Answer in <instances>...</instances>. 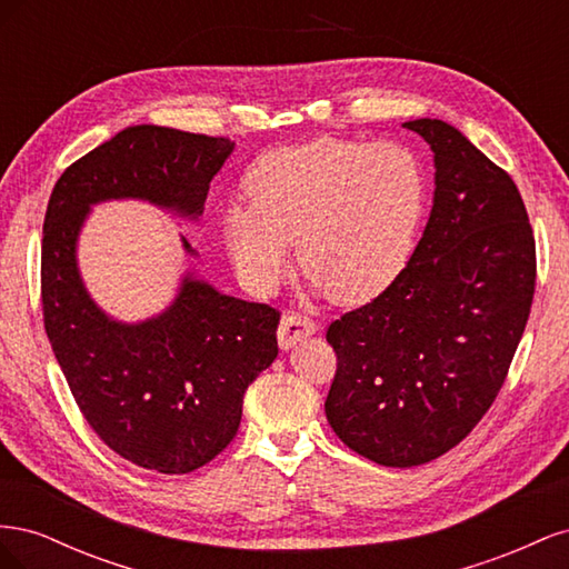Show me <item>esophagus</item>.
Masks as SVG:
<instances>
[{"label": "esophagus", "mask_w": 569, "mask_h": 569, "mask_svg": "<svg viewBox=\"0 0 569 569\" xmlns=\"http://www.w3.org/2000/svg\"><path fill=\"white\" fill-rule=\"evenodd\" d=\"M316 332H318V325L311 318L299 316V313H287V316H282L280 327H278L280 349L282 351L295 349L301 339L313 337Z\"/></svg>", "instance_id": "1"}]
</instances>
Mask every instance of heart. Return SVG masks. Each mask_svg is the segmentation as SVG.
Instances as JSON below:
<instances>
[{"mask_svg":"<svg viewBox=\"0 0 569 569\" xmlns=\"http://www.w3.org/2000/svg\"><path fill=\"white\" fill-rule=\"evenodd\" d=\"M251 203L222 211L234 270L268 295L289 268L291 244L322 295L358 306L380 297L408 266L427 211V170L399 142L320 137L263 153L247 176Z\"/></svg>","mask_w":569,"mask_h":569,"instance_id":"heart-1","label":"heart"}]
</instances>
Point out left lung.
Listing matches in <instances>:
<instances>
[{
    "mask_svg": "<svg viewBox=\"0 0 569 569\" xmlns=\"http://www.w3.org/2000/svg\"><path fill=\"white\" fill-rule=\"evenodd\" d=\"M435 151V201L408 266L327 327V422L351 451L412 468L485 418L522 339L537 280L525 201L503 168L437 118L408 120Z\"/></svg>",
    "mask_w": 569,
    "mask_h": 569,
    "instance_id": "1",
    "label": "left lung"
}]
</instances>
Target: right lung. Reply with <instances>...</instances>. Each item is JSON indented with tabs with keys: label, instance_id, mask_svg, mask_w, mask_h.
<instances>
[{
	"label": "right lung",
	"instance_id": "add662e5",
	"mask_svg": "<svg viewBox=\"0 0 569 569\" xmlns=\"http://www.w3.org/2000/svg\"><path fill=\"white\" fill-rule=\"evenodd\" d=\"M232 151L226 137L132 126L68 166L49 197L42 311L51 351L99 439L144 470L192 472L234 439L244 391L278 358L280 313L187 270L166 311L113 320L84 289L78 237L92 206L111 199L197 220ZM182 249L197 256L184 237Z\"/></svg>",
	"mask_w": 569,
	"mask_h": 569
}]
</instances>
